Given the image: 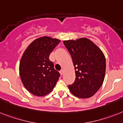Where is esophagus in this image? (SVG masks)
Masks as SVG:
<instances>
[{"mask_svg":"<svg viewBox=\"0 0 123 123\" xmlns=\"http://www.w3.org/2000/svg\"><path fill=\"white\" fill-rule=\"evenodd\" d=\"M64 69H62V70L60 71L61 75H62L64 74Z\"/></svg>","mask_w":123,"mask_h":123,"instance_id":"1","label":"esophagus"}]
</instances>
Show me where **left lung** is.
Wrapping results in <instances>:
<instances>
[{
  "label": "left lung",
  "instance_id": "obj_1",
  "mask_svg": "<svg viewBox=\"0 0 123 123\" xmlns=\"http://www.w3.org/2000/svg\"><path fill=\"white\" fill-rule=\"evenodd\" d=\"M72 59L75 80L68 86L70 92L80 98H88L95 93L104 81L106 59L104 54L87 38L64 41Z\"/></svg>",
  "mask_w": 123,
  "mask_h": 123
}]
</instances>
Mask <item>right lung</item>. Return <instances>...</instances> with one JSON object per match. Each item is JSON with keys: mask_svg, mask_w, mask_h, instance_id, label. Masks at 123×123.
<instances>
[{"mask_svg": "<svg viewBox=\"0 0 123 123\" xmlns=\"http://www.w3.org/2000/svg\"><path fill=\"white\" fill-rule=\"evenodd\" d=\"M61 40L49 36L35 39L23 53L19 66L21 80L31 93L43 97L51 92L60 74L49 59Z\"/></svg>", "mask_w": 123, "mask_h": 123, "instance_id": "right-lung-1", "label": "right lung"}]
</instances>
